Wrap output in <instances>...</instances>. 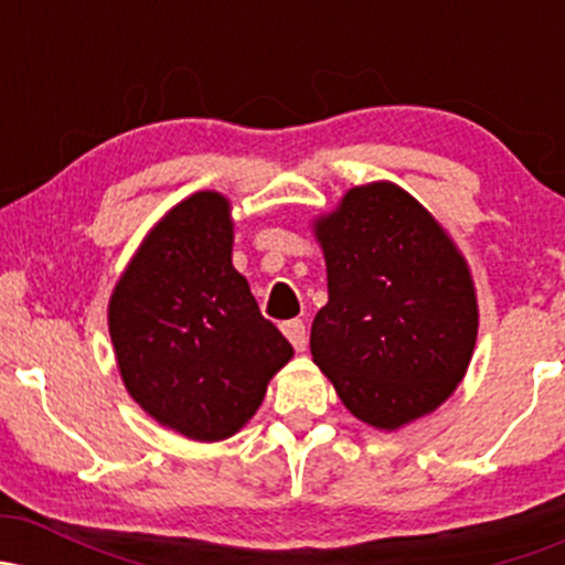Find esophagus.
Here are the masks:
<instances>
[{"label":"esophagus","instance_id":"esophagus-1","mask_svg":"<svg viewBox=\"0 0 565 565\" xmlns=\"http://www.w3.org/2000/svg\"><path fill=\"white\" fill-rule=\"evenodd\" d=\"M281 332L287 334V340L295 345V350H305V342H308V334H305V323L300 319L284 321Z\"/></svg>","mask_w":565,"mask_h":565}]
</instances>
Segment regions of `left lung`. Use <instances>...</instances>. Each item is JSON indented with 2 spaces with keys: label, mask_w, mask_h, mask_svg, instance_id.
Listing matches in <instances>:
<instances>
[{
  "label": "left lung",
  "mask_w": 565,
  "mask_h": 565,
  "mask_svg": "<svg viewBox=\"0 0 565 565\" xmlns=\"http://www.w3.org/2000/svg\"><path fill=\"white\" fill-rule=\"evenodd\" d=\"M329 302L310 353L353 417L398 430L436 412L468 372L476 287L449 233L393 183L355 185L313 223Z\"/></svg>",
  "instance_id": "obj_1"
}]
</instances>
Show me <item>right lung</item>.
<instances>
[{"mask_svg": "<svg viewBox=\"0 0 565 565\" xmlns=\"http://www.w3.org/2000/svg\"><path fill=\"white\" fill-rule=\"evenodd\" d=\"M223 193L174 204L142 238L108 302L127 393L191 440L231 438L255 417L295 350L233 268Z\"/></svg>", "mask_w": 565, "mask_h": 565, "instance_id": "add662e5", "label": "right lung"}]
</instances>
